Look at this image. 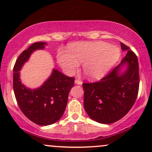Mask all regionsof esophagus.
Instances as JSON below:
<instances>
[{"label": "esophagus", "mask_w": 152, "mask_h": 152, "mask_svg": "<svg viewBox=\"0 0 152 152\" xmlns=\"http://www.w3.org/2000/svg\"><path fill=\"white\" fill-rule=\"evenodd\" d=\"M74 83H76V84H77V85H81L82 84V82L80 81V80H78V79L75 80Z\"/></svg>", "instance_id": "esophagus-1"}]
</instances>
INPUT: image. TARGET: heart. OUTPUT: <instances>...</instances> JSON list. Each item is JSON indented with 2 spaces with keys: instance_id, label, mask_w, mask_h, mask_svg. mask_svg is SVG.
Returning a JSON list of instances; mask_svg holds the SVG:
<instances>
[{
  "instance_id": "1",
  "label": "heart",
  "mask_w": 152,
  "mask_h": 152,
  "mask_svg": "<svg viewBox=\"0 0 152 152\" xmlns=\"http://www.w3.org/2000/svg\"><path fill=\"white\" fill-rule=\"evenodd\" d=\"M120 52L117 47L102 41L80 42L71 45L69 50L57 54V61L63 70L72 74L82 63V70L88 79L104 77L116 64Z\"/></svg>"
}]
</instances>
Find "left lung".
I'll return each instance as SVG.
<instances>
[{"instance_id":"left-lung-1","label":"left lung","mask_w":152,"mask_h":152,"mask_svg":"<svg viewBox=\"0 0 152 152\" xmlns=\"http://www.w3.org/2000/svg\"><path fill=\"white\" fill-rule=\"evenodd\" d=\"M126 56L107 76L95 83H83V106L94 121L104 124L121 119L129 111L137 99L139 86L137 56L121 43ZM124 66L126 69L121 72Z\"/></svg>"}]
</instances>
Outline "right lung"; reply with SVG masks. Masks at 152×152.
Listing matches in <instances>:
<instances>
[{
    "label": "right lung",
    "instance_id": "add662e5",
    "mask_svg": "<svg viewBox=\"0 0 152 152\" xmlns=\"http://www.w3.org/2000/svg\"><path fill=\"white\" fill-rule=\"evenodd\" d=\"M46 45L45 42L33 43L20 54L13 68V91L19 108L28 119L41 126L53 124L61 118L69 91L74 85V78L66 76L55 69L37 88H27L21 83L20 71L23 66L33 52L44 49Z\"/></svg>",
    "mask_w": 152,
    "mask_h": 152
}]
</instances>
